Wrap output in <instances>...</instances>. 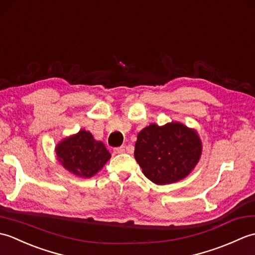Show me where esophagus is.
<instances>
[{
	"mask_svg": "<svg viewBox=\"0 0 255 255\" xmlns=\"http://www.w3.org/2000/svg\"><path fill=\"white\" fill-rule=\"evenodd\" d=\"M124 152H125V147H119V148L114 149V153L115 154H122Z\"/></svg>",
	"mask_w": 255,
	"mask_h": 255,
	"instance_id": "34e87169",
	"label": "esophagus"
}]
</instances>
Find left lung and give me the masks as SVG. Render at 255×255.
Masks as SVG:
<instances>
[{"mask_svg": "<svg viewBox=\"0 0 255 255\" xmlns=\"http://www.w3.org/2000/svg\"><path fill=\"white\" fill-rule=\"evenodd\" d=\"M203 152L196 129L178 122L150 124L138 133L134 159L144 176L156 185L182 181L191 174Z\"/></svg>", "mask_w": 255, "mask_h": 255, "instance_id": "obj_1", "label": "left lung"}]
</instances>
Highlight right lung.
<instances>
[{
    "label": "right lung",
    "instance_id": "right-lung-1",
    "mask_svg": "<svg viewBox=\"0 0 255 255\" xmlns=\"http://www.w3.org/2000/svg\"><path fill=\"white\" fill-rule=\"evenodd\" d=\"M57 161L73 175L91 178L111 159L105 144L84 129L63 138L55 148Z\"/></svg>",
    "mask_w": 255,
    "mask_h": 255
}]
</instances>
